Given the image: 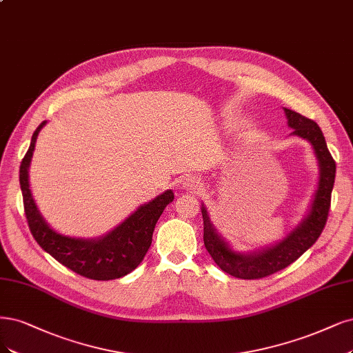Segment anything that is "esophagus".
I'll use <instances>...</instances> for the list:
<instances>
[{
  "label": "esophagus",
  "instance_id": "1",
  "mask_svg": "<svg viewBox=\"0 0 353 353\" xmlns=\"http://www.w3.org/2000/svg\"><path fill=\"white\" fill-rule=\"evenodd\" d=\"M184 187L188 190H200L201 188V182L199 179H194V178H188L184 182Z\"/></svg>",
  "mask_w": 353,
  "mask_h": 353
}]
</instances>
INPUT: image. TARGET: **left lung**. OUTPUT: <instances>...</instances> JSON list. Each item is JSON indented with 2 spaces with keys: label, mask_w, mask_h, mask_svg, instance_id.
<instances>
[{
  "label": "left lung",
  "mask_w": 353,
  "mask_h": 353,
  "mask_svg": "<svg viewBox=\"0 0 353 353\" xmlns=\"http://www.w3.org/2000/svg\"><path fill=\"white\" fill-rule=\"evenodd\" d=\"M288 125L294 128L292 134L305 139L314 148L320 166V181L315 191L311 210L305 219L276 245L264 248L259 252L241 254L228 245V242L216 232L204 205H201L204 225V245L214 263L234 277L255 281L283 270L285 267L296 261L314 242L319 239L329 217L332 191L336 176V162L332 157L323 136V131L312 119L285 108Z\"/></svg>",
  "instance_id": "obj_1"
}]
</instances>
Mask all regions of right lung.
<instances>
[{
	"mask_svg": "<svg viewBox=\"0 0 353 353\" xmlns=\"http://www.w3.org/2000/svg\"><path fill=\"white\" fill-rule=\"evenodd\" d=\"M45 124L46 121L34 130L29 150L20 165L24 213L33 238L58 263L93 281H112L131 273L143 261L152 245V235L157 219L174 200L172 190H168L148 204L140 205L123 223L98 239L71 238L58 234L45 222L29 188V166L34 143Z\"/></svg>",
	"mask_w": 353,
	"mask_h": 353,
	"instance_id": "right-lung-1",
	"label": "right lung"
}]
</instances>
